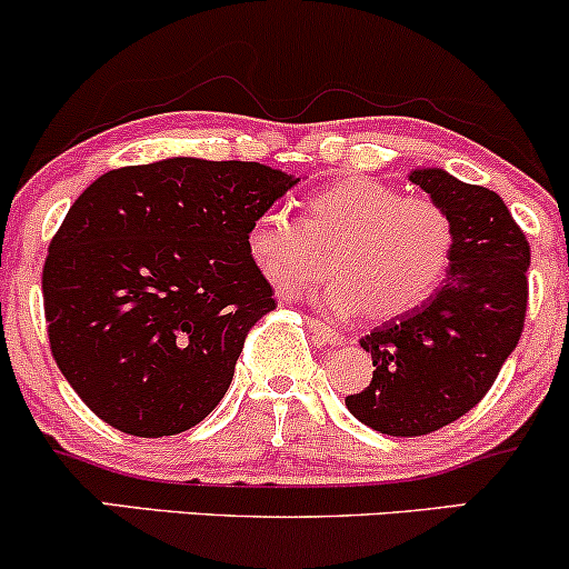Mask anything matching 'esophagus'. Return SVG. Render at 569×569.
Instances as JSON below:
<instances>
[{"instance_id": "obj_1", "label": "esophagus", "mask_w": 569, "mask_h": 569, "mask_svg": "<svg viewBox=\"0 0 569 569\" xmlns=\"http://www.w3.org/2000/svg\"><path fill=\"white\" fill-rule=\"evenodd\" d=\"M307 326H310L312 335H316L318 339H323V342H329V345H342L345 342V337L339 335L335 326L318 321V318H307Z\"/></svg>"}]
</instances>
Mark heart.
Returning a JSON list of instances; mask_svg holds the SVG:
<instances>
[{
    "instance_id": "heart-1",
    "label": "heart",
    "mask_w": 569,
    "mask_h": 569,
    "mask_svg": "<svg viewBox=\"0 0 569 569\" xmlns=\"http://www.w3.org/2000/svg\"><path fill=\"white\" fill-rule=\"evenodd\" d=\"M246 243L280 297L316 283L329 257L337 278L321 302L393 321L439 291L455 259L457 227L441 202L407 198L375 179H348L312 194L302 221L286 211L259 213Z\"/></svg>"
}]
</instances>
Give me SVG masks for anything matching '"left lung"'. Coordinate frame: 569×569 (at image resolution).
<instances>
[{
	"instance_id": "1",
	"label": "left lung",
	"mask_w": 569,
	"mask_h": 569,
	"mask_svg": "<svg viewBox=\"0 0 569 569\" xmlns=\"http://www.w3.org/2000/svg\"><path fill=\"white\" fill-rule=\"evenodd\" d=\"M409 181L447 208L457 248L426 305L361 339L375 375L345 407L388 436L433 433L471 411L519 345L527 312L530 243L500 194L441 168H415Z\"/></svg>"
}]
</instances>
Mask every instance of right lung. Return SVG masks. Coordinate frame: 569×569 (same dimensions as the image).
<instances>
[{
    "mask_svg": "<svg viewBox=\"0 0 569 569\" xmlns=\"http://www.w3.org/2000/svg\"><path fill=\"white\" fill-rule=\"evenodd\" d=\"M297 181L262 162L171 158L84 189L42 270L50 350L84 407L141 439L217 409L248 329L276 310L248 227Z\"/></svg>",
    "mask_w": 569,
    "mask_h": 569,
    "instance_id": "add662e5",
    "label": "right lung"
}]
</instances>
